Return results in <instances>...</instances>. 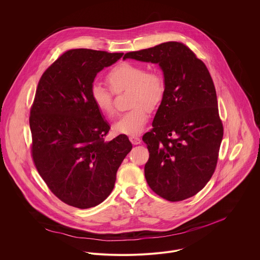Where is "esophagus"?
<instances>
[{"label": "esophagus", "mask_w": 260, "mask_h": 260, "mask_svg": "<svg viewBox=\"0 0 260 260\" xmlns=\"http://www.w3.org/2000/svg\"><path fill=\"white\" fill-rule=\"evenodd\" d=\"M129 139H130V141H131V143L134 144V145H138V144L141 143V139H140V137H138V136H131Z\"/></svg>", "instance_id": "esophagus-1"}]
</instances>
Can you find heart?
<instances>
[{
    "instance_id": "heart-1",
    "label": "heart",
    "mask_w": 260,
    "mask_h": 260,
    "mask_svg": "<svg viewBox=\"0 0 260 260\" xmlns=\"http://www.w3.org/2000/svg\"><path fill=\"white\" fill-rule=\"evenodd\" d=\"M107 81L115 93L131 90L130 103L132 110L123 114L113 125L116 133L137 136L145 128L149 119L147 108L155 109L162 101L165 84L162 75L157 71H147L139 64L124 62L115 66ZM91 98L97 109L107 117L115 115L112 93L102 85L95 83L91 88Z\"/></svg>"
}]
</instances>
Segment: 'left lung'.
Here are the masks:
<instances>
[{
	"instance_id": "left-lung-1",
	"label": "left lung",
	"mask_w": 260,
	"mask_h": 260,
	"mask_svg": "<svg viewBox=\"0 0 260 260\" xmlns=\"http://www.w3.org/2000/svg\"><path fill=\"white\" fill-rule=\"evenodd\" d=\"M124 60L157 64L165 92L144 134L149 187L168 201L198 193L210 180L223 137L216 91L205 64L184 44L167 42L125 54Z\"/></svg>"
}]
</instances>
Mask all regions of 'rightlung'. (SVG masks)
I'll return each instance as SVG.
<instances>
[{
  "label": "right lung",
  "instance_id": "right-lung-1",
  "mask_svg": "<svg viewBox=\"0 0 260 260\" xmlns=\"http://www.w3.org/2000/svg\"><path fill=\"white\" fill-rule=\"evenodd\" d=\"M122 56L69 50L38 84L30 112L34 163L50 190L80 209L94 207L110 195L117 170L132 149L123 134L104 140L110 126L91 98L97 74Z\"/></svg>",
  "mask_w": 260,
  "mask_h": 260
}]
</instances>
